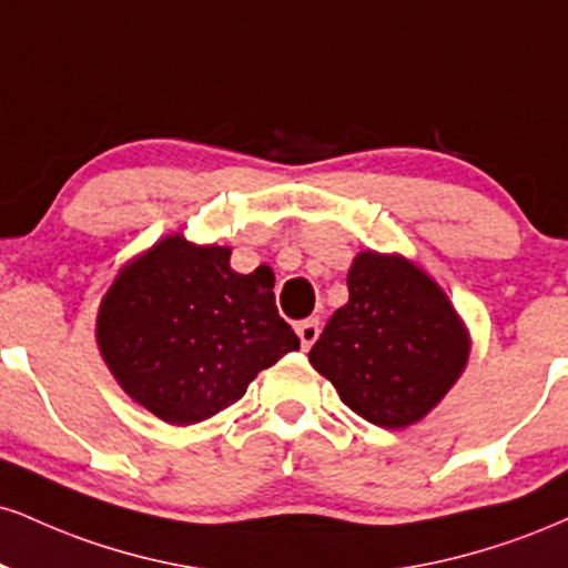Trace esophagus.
Instances as JSON below:
<instances>
[{"mask_svg": "<svg viewBox=\"0 0 568 568\" xmlns=\"http://www.w3.org/2000/svg\"><path fill=\"white\" fill-rule=\"evenodd\" d=\"M296 333H298V338H302V349H304V352L312 349L314 341L320 338V320H317V317L304 320V323L296 325Z\"/></svg>", "mask_w": 568, "mask_h": 568, "instance_id": "1", "label": "esophagus"}]
</instances>
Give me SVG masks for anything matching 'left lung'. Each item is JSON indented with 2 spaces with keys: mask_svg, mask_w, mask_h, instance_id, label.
<instances>
[{
  "mask_svg": "<svg viewBox=\"0 0 568 568\" xmlns=\"http://www.w3.org/2000/svg\"><path fill=\"white\" fill-rule=\"evenodd\" d=\"M346 285L349 304L325 325L310 362L367 423L405 428L463 373L466 327L439 285L402 256L365 251Z\"/></svg>",
  "mask_w": 568,
  "mask_h": 568,
  "instance_id": "left-lung-1",
  "label": "left lung"
}]
</instances>
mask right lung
<instances>
[{"label":"right lung","instance_id":"1","mask_svg":"<svg viewBox=\"0 0 568 568\" xmlns=\"http://www.w3.org/2000/svg\"><path fill=\"white\" fill-rule=\"evenodd\" d=\"M272 288L270 266L237 275L230 248L166 237L121 270L102 298L100 352L124 392L161 420H206L298 349Z\"/></svg>","mask_w":568,"mask_h":568}]
</instances>
